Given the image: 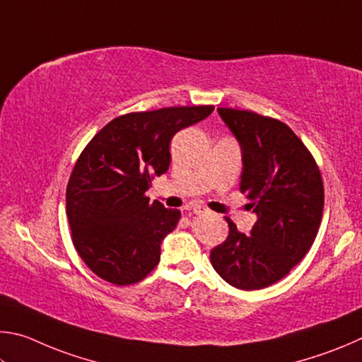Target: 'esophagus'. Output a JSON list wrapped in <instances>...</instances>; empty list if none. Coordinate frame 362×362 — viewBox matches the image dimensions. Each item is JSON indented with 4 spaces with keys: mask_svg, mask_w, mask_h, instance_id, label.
Segmentation results:
<instances>
[{
    "mask_svg": "<svg viewBox=\"0 0 362 362\" xmlns=\"http://www.w3.org/2000/svg\"><path fill=\"white\" fill-rule=\"evenodd\" d=\"M192 211H194V214H197V216H204V214H210V210H206V208L202 206V205L194 206Z\"/></svg>",
    "mask_w": 362,
    "mask_h": 362,
    "instance_id": "1",
    "label": "esophagus"
}]
</instances>
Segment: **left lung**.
<instances>
[{"instance_id":"1","label":"left lung","mask_w":362,"mask_h":362,"mask_svg":"<svg viewBox=\"0 0 362 362\" xmlns=\"http://www.w3.org/2000/svg\"><path fill=\"white\" fill-rule=\"evenodd\" d=\"M218 112L242 149L240 191L257 221L246 235L227 219L229 237L210 259L230 286L262 289L286 276L312 248L325 206L321 173L286 124L232 107Z\"/></svg>"}]
</instances>
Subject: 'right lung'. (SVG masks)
Segmentation results:
<instances>
[{
	"label": "right lung",
	"mask_w": 362,
	"mask_h": 362,
	"mask_svg": "<svg viewBox=\"0 0 362 362\" xmlns=\"http://www.w3.org/2000/svg\"><path fill=\"white\" fill-rule=\"evenodd\" d=\"M213 110L175 106L125 114L82 151L68 181L66 216L74 248L95 275L127 286L160 261L162 242L181 211L151 204L144 194L154 176L167 173L171 138Z\"/></svg>",
	"instance_id": "obj_1"
}]
</instances>
